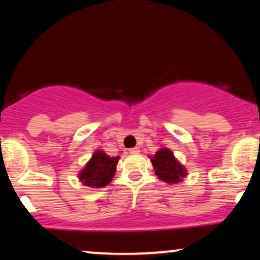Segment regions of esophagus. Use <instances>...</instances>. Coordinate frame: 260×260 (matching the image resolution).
Masks as SVG:
<instances>
[{"mask_svg":"<svg viewBox=\"0 0 260 260\" xmlns=\"http://www.w3.org/2000/svg\"><path fill=\"white\" fill-rule=\"evenodd\" d=\"M130 154L133 155H136V154H140V148H131L129 150Z\"/></svg>","mask_w":260,"mask_h":260,"instance_id":"34e87169","label":"esophagus"}]
</instances>
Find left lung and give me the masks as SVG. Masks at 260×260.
Here are the masks:
<instances>
[{
  "label": "left lung",
  "mask_w": 260,
  "mask_h": 260,
  "mask_svg": "<svg viewBox=\"0 0 260 260\" xmlns=\"http://www.w3.org/2000/svg\"><path fill=\"white\" fill-rule=\"evenodd\" d=\"M150 158L152 168L156 176L163 182L168 184H177L188 176V170L175 156L169 148L162 147Z\"/></svg>",
  "instance_id": "1"
}]
</instances>
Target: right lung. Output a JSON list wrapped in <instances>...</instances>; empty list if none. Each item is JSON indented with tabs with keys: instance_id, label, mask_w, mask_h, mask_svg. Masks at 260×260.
<instances>
[{
	"instance_id": "obj_1",
	"label": "right lung",
	"mask_w": 260,
	"mask_h": 260,
	"mask_svg": "<svg viewBox=\"0 0 260 260\" xmlns=\"http://www.w3.org/2000/svg\"><path fill=\"white\" fill-rule=\"evenodd\" d=\"M119 156L111 157L105 151L97 149L83 169L78 173V180L90 188H104L115 177Z\"/></svg>"
}]
</instances>
